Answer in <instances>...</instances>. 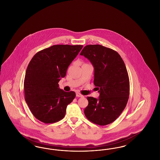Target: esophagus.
<instances>
[{"instance_id": "esophagus-1", "label": "esophagus", "mask_w": 160, "mask_h": 160, "mask_svg": "<svg viewBox=\"0 0 160 160\" xmlns=\"http://www.w3.org/2000/svg\"><path fill=\"white\" fill-rule=\"evenodd\" d=\"M76 97H83V95H82L81 93H80L79 92H77L76 93Z\"/></svg>"}]
</instances>
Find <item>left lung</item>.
Masks as SVG:
<instances>
[{"label": "left lung", "instance_id": "1", "mask_svg": "<svg viewBox=\"0 0 160 160\" xmlns=\"http://www.w3.org/2000/svg\"><path fill=\"white\" fill-rule=\"evenodd\" d=\"M80 55L93 65V83L100 93L98 99L87 98L89 104L84 114L95 124H110L121 114L129 98V77L125 63L117 52L101 45L86 46Z\"/></svg>", "mask_w": 160, "mask_h": 160}]
</instances>
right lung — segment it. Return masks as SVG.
Instances as JSON below:
<instances>
[{
	"instance_id": "obj_1",
	"label": "right lung",
	"mask_w": 160,
	"mask_h": 160,
	"mask_svg": "<svg viewBox=\"0 0 160 160\" xmlns=\"http://www.w3.org/2000/svg\"><path fill=\"white\" fill-rule=\"evenodd\" d=\"M83 46L54 45L35 54L30 61L24 81L25 101L33 115L45 123L62 119L67 107L76 97L74 91L59 88L61 78Z\"/></svg>"
}]
</instances>
